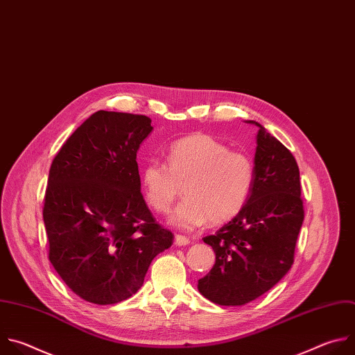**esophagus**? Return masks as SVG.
<instances>
[{"instance_id": "1", "label": "esophagus", "mask_w": 355, "mask_h": 355, "mask_svg": "<svg viewBox=\"0 0 355 355\" xmlns=\"http://www.w3.org/2000/svg\"><path fill=\"white\" fill-rule=\"evenodd\" d=\"M190 243V239H187L183 235H176L175 236V245L176 246H187Z\"/></svg>"}]
</instances>
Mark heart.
I'll use <instances>...</instances> for the list:
<instances>
[{
  "instance_id": "1",
  "label": "heart",
  "mask_w": 355,
  "mask_h": 355,
  "mask_svg": "<svg viewBox=\"0 0 355 355\" xmlns=\"http://www.w3.org/2000/svg\"><path fill=\"white\" fill-rule=\"evenodd\" d=\"M168 166L150 161L141 169V186L158 212L171 209L176 198H186L173 211L172 225L191 231L232 220L246 204L254 164L249 154L231 148L207 134L186 135L169 147Z\"/></svg>"
}]
</instances>
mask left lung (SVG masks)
<instances>
[{
  "label": "left lung",
  "instance_id": "8db88e82",
  "mask_svg": "<svg viewBox=\"0 0 355 355\" xmlns=\"http://www.w3.org/2000/svg\"><path fill=\"white\" fill-rule=\"evenodd\" d=\"M246 123L257 127L253 186L238 214L204 238L216 264L197 284L202 297L224 306L259 298L288 272L304 221L295 158L260 123Z\"/></svg>",
  "mask_w": 355,
  "mask_h": 355
}]
</instances>
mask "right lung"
<instances>
[{
  "instance_id": "1",
  "label": "right lung",
  "mask_w": 355,
  "mask_h": 355,
  "mask_svg": "<svg viewBox=\"0 0 355 355\" xmlns=\"http://www.w3.org/2000/svg\"><path fill=\"white\" fill-rule=\"evenodd\" d=\"M153 130L147 116L99 110L50 166L43 207L49 259L88 302L130 298L154 257L173 243L141 194L137 151Z\"/></svg>"
}]
</instances>
